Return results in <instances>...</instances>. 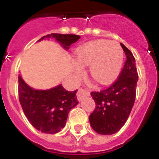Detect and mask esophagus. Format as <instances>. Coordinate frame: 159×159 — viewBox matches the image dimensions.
<instances>
[{
    "label": "esophagus",
    "mask_w": 159,
    "mask_h": 159,
    "mask_svg": "<svg viewBox=\"0 0 159 159\" xmlns=\"http://www.w3.org/2000/svg\"><path fill=\"white\" fill-rule=\"evenodd\" d=\"M89 96H90V92H88V91H87V90L82 89V88L78 90V92H77V100H78L79 102L82 101V100L84 99L85 97H89Z\"/></svg>",
    "instance_id": "34e87169"
}]
</instances>
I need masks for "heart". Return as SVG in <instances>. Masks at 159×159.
<instances>
[{
    "label": "heart",
    "mask_w": 159,
    "mask_h": 159,
    "mask_svg": "<svg viewBox=\"0 0 159 159\" xmlns=\"http://www.w3.org/2000/svg\"><path fill=\"white\" fill-rule=\"evenodd\" d=\"M124 60L121 46L106 39L91 41L78 48L76 53V74H82L81 67L89 66V74L95 82L108 84L116 79L120 72Z\"/></svg>",
    "instance_id": "obj_1"
}]
</instances>
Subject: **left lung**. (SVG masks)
Wrapping results in <instances>:
<instances>
[{"label":"left lung","instance_id":"left-lung-1","mask_svg":"<svg viewBox=\"0 0 159 159\" xmlns=\"http://www.w3.org/2000/svg\"><path fill=\"white\" fill-rule=\"evenodd\" d=\"M126 61L118 80L107 89L92 92L96 109L89 116L92 128L97 133L110 135L118 132L125 124L135 101L139 76L133 53L120 43Z\"/></svg>","mask_w":159,"mask_h":159}]
</instances>
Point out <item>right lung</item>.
<instances>
[{
	"label": "right lung",
	"instance_id": "add662e5",
	"mask_svg": "<svg viewBox=\"0 0 159 159\" xmlns=\"http://www.w3.org/2000/svg\"><path fill=\"white\" fill-rule=\"evenodd\" d=\"M54 39L65 50L80 39L76 34H51L38 41ZM19 98L24 113L34 128L42 133L56 134L64 128L71 109L78 104L77 90L68 92L59 84L50 89L37 90L30 87L20 74L18 77Z\"/></svg>",
	"mask_w": 159,
	"mask_h": 159
}]
</instances>
